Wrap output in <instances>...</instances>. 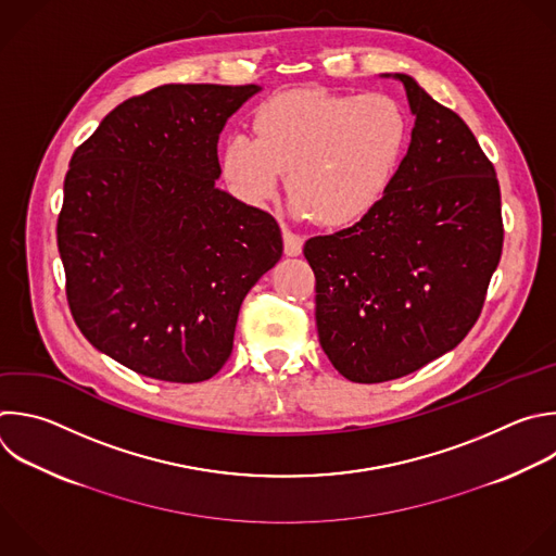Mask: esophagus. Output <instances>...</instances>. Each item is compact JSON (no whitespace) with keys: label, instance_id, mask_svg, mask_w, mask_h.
I'll list each match as a JSON object with an SVG mask.
<instances>
[{"label":"esophagus","instance_id":"1","mask_svg":"<svg viewBox=\"0 0 556 556\" xmlns=\"http://www.w3.org/2000/svg\"><path fill=\"white\" fill-rule=\"evenodd\" d=\"M283 249H286V255L288 257H296L301 255L303 251V238L292 233L290 229H283Z\"/></svg>","mask_w":556,"mask_h":556}]
</instances>
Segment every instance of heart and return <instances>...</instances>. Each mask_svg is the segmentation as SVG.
<instances>
[{"mask_svg": "<svg viewBox=\"0 0 556 556\" xmlns=\"http://www.w3.org/2000/svg\"><path fill=\"white\" fill-rule=\"evenodd\" d=\"M253 130L231 135L220 150L236 197L262 207L288 172L290 212L327 227L355 223L378 205L408 143L406 111L387 93H279L260 104Z\"/></svg>", "mask_w": 556, "mask_h": 556, "instance_id": "obj_1", "label": "heart"}]
</instances>
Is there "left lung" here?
Here are the masks:
<instances>
[{
  "mask_svg": "<svg viewBox=\"0 0 556 556\" xmlns=\"http://www.w3.org/2000/svg\"><path fill=\"white\" fill-rule=\"evenodd\" d=\"M415 126L376 207L309 238L318 340L357 384L404 378L452 351L480 316L502 255L500 185L469 126L408 74Z\"/></svg>",
  "mask_w": 556,
  "mask_h": 556,
  "instance_id": "left-lung-1",
  "label": "left lung"
}]
</instances>
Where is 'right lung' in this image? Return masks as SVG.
Wrapping results in <instances>:
<instances>
[{"instance_id":"add662e5","label":"right lung","mask_w":556,"mask_h":556,"mask_svg":"<svg viewBox=\"0 0 556 556\" xmlns=\"http://www.w3.org/2000/svg\"><path fill=\"white\" fill-rule=\"evenodd\" d=\"M260 91L156 87L113 109L72 156L56 227L70 309L139 376L214 378L244 296L281 260L277 220L216 185L220 132Z\"/></svg>"}]
</instances>
